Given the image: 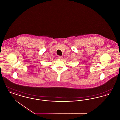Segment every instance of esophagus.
I'll return each mask as SVG.
<instances>
[{"label": "esophagus", "instance_id": "esophagus-1", "mask_svg": "<svg viewBox=\"0 0 120 120\" xmlns=\"http://www.w3.org/2000/svg\"><path fill=\"white\" fill-rule=\"evenodd\" d=\"M58 58H60V59H62V58H63V56H58Z\"/></svg>", "mask_w": 120, "mask_h": 120}]
</instances>
